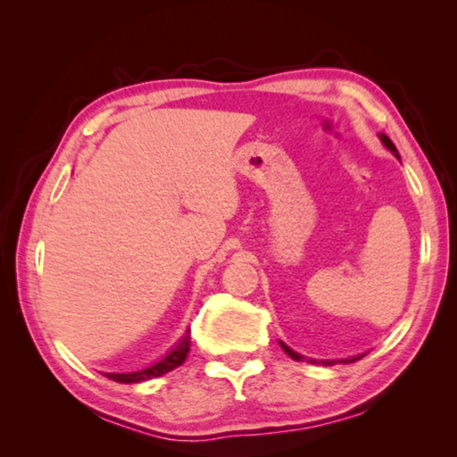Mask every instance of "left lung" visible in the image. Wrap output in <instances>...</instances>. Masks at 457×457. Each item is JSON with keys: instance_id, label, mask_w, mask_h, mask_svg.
<instances>
[{"instance_id": "obj_1", "label": "left lung", "mask_w": 457, "mask_h": 457, "mask_svg": "<svg viewBox=\"0 0 457 457\" xmlns=\"http://www.w3.org/2000/svg\"><path fill=\"white\" fill-rule=\"evenodd\" d=\"M378 137H381V141H383V145L386 146V149H389V151H391L393 154H395V157L399 159V153H397V149H395V145L391 143V138L386 137V135H378ZM280 346H282L284 353L288 354L290 359H294V361H303V359H304L303 354L294 353L288 345H284V343H282V340H280ZM362 357H365V354H359V357H351V359H343V361H340V362H354V361H359V359H362ZM308 362H314V365H316V362H322V365H335L337 361H316V359H311V361H308Z\"/></svg>"}]
</instances>
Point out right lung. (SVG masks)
<instances>
[{
    "instance_id": "right-lung-1",
    "label": "right lung",
    "mask_w": 457,
    "mask_h": 457,
    "mask_svg": "<svg viewBox=\"0 0 457 457\" xmlns=\"http://www.w3.org/2000/svg\"><path fill=\"white\" fill-rule=\"evenodd\" d=\"M189 346H191V338H189V330L179 338L171 351H169L163 359L154 362V365L141 369V370H133V373H106L108 378L117 383H141V381H149V378L161 377L169 373V370L177 369L179 365H183L185 359L189 354Z\"/></svg>"
}]
</instances>
